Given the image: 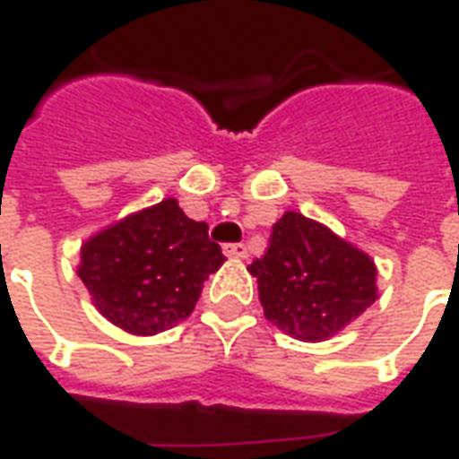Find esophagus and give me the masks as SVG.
I'll use <instances>...</instances> for the list:
<instances>
[{"label": "esophagus", "instance_id": "34e87169", "mask_svg": "<svg viewBox=\"0 0 459 459\" xmlns=\"http://www.w3.org/2000/svg\"><path fill=\"white\" fill-rule=\"evenodd\" d=\"M223 253H226L229 258L243 260L246 255H248V248H246L243 243H229V246H223Z\"/></svg>", "mask_w": 459, "mask_h": 459}]
</instances>
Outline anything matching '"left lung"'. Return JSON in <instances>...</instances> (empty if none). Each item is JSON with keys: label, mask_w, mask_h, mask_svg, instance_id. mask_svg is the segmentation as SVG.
I'll use <instances>...</instances> for the list:
<instances>
[{"label": "left lung", "mask_w": 459, "mask_h": 459, "mask_svg": "<svg viewBox=\"0 0 459 459\" xmlns=\"http://www.w3.org/2000/svg\"><path fill=\"white\" fill-rule=\"evenodd\" d=\"M248 273L265 319L299 342H327L378 299L371 255L298 211L273 226Z\"/></svg>", "instance_id": "left-lung-1"}]
</instances>
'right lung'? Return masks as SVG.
Returning <instances> with one entry per match:
<instances>
[{"label":"right lung","mask_w":459,"mask_h":459,"mask_svg":"<svg viewBox=\"0 0 459 459\" xmlns=\"http://www.w3.org/2000/svg\"><path fill=\"white\" fill-rule=\"evenodd\" d=\"M223 260L209 226L164 199L85 240L78 278L108 322L152 337L189 317Z\"/></svg>","instance_id":"obj_1"}]
</instances>
